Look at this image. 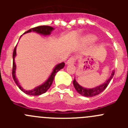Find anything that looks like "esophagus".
Masks as SVG:
<instances>
[{"label":"esophagus","mask_w":128,"mask_h":128,"mask_svg":"<svg viewBox=\"0 0 128 128\" xmlns=\"http://www.w3.org/2000/svg\"><path fill=\"white\" fill-rule=\"evenodd\" d=\"M75 61H76L75 57H74V56H72V57L68 59V60L67 61V62H66V65H74Z\"/></svg>","instance_id":"1"}]
</instances>
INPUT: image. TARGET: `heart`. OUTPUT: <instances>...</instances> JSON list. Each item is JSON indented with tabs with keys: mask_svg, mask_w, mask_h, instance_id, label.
I'll use <instances>...</instances> for the list:
<instances>
[{
	"mask_svg": "<svg viewBox=\"0 0 128 128\" xmlns=\"http://www.w3.org/2000/svg\"><path fill=\"white\" fill-rule=\"evenodd\" d=\"M90 40H91V41H94V38H90Z\"/></svg>",
	"mask_w": 128,
	"mask_h": 128,
	"instance_id": "b5f03b06",
	"label": "heart"
}]
</instances>
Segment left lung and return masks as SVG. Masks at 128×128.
<instances>
[{
    "label": "left lung",
    "instance_id": "1",
    "mask_svg": "<svg viewBox=\"0 0 128 128\" xmlns=\"http://www.w3.org/2000/svg\"><path fill=\"white\" fill-rule=\"evenodd\" d=\"M114 74H115V71H112V73L111 74L110 78L104 83H103L102 84H100V86H96V88H83V87H82L78 84L76 80H75V78H74V81H73V84H74V88H76V91L80 94H81V96L87 97V98H91V97H94V96L99 94L106 88V87L108 86V85L109 84L111 80L114 77Z\"/></svg>",
    "mask_w": 128,
    "mask_h": 128
}]
</instances>
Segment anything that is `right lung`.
Segmentation results:
<instances>
[{"mask_svg":"<svg viewBox=\"0 0 128 128\" xmlns=\"http://www.w3.org/2000/svg\"><path fill=\"white\" fill-rule=\"evenodd\" d=\"M53 29H54V28L50 27V26H42L29 29L28 31L25 32L24 34L28 33V32H31V31H34V32H36L39 34H41L49 35ZM16 46L14 47L13 53V70H12V76H13V80H14V82H15V83L16 84V85L18 86L19 88L22 90L23 92H24L26 94L30 95V96H40V95L42 94L46 93V92L48 90V89L50 88V86H51L52 83L53 81H54V77L56 76V73H57L60 70L62 69V68L64 67V66H65V63L63 62V63H60V64H58V65H56V66L54 67V70H53V71L52 72L51 74H50V76H49V78H48V80H47L46 82H44V84L36 87L34 89H32V90H26L20 86V83H19L18 81V80L16 79L15 76L16 64L15 62H14V58H15L16 55Z\"/></svg>","mask_w":128,"mask_h":128,"instance_id":"obj_1","label":"right lung"}]
</instances>
